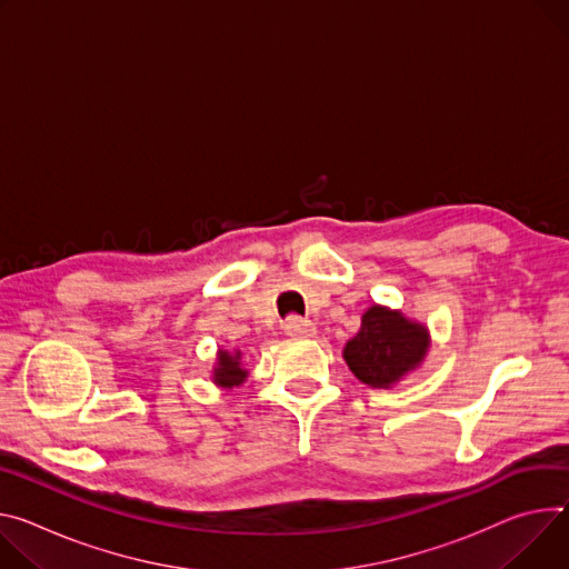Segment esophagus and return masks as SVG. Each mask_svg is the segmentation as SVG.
<instances>
[{
    "instance_id": "esophagus-1",
    "label": "esophagus",
    "mask_w": 569,
    "mask_h": 569,
    "mask_svg": "<svg viewBox=\"0 0 569 569\" xmlns=\"http://www.w3.org/2000/svg\"><path fill=\"white\" fill-rule=\"evenodd\" d=\"M283 331L292 338H308L316 333V325L311 320H303L299 316H290L286 322H283Z\"/></svg>"
}]
</instances>
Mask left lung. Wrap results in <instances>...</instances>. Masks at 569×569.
Wrapping results in <instances>:
<instances>
[{
    "label": "left lung",
    "mask_w": 569,
    "mask_h": 569,
    "mask_svg": "<svg viewBox=\"0 0 569 569\" xmlns=\"http://www.w3.org/2000/svg\"><path fill=\"white\" fill-rule=\"evenodd\" d=\"M429 347L422 325L406 320L401 313L372 306L363 316L358 333L345 347L349 370L368 386L388 388L408 370L420 366Z\"/></svg>",
    "instance_id": "obj_1"
}]
</instances>
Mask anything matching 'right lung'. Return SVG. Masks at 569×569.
Wrapping results in <instances>:
<instances>
[{
	"mask_svg": "<svg viewBox=\"0 0 569 569\" xmlns=\"http://www.w3.org/2000/svg\"><path fill=\"white\" fill-rule=\"evenodd\" d=\"M218 360L220 363L216 368V383H220L224 388H233V386L242 383L247 372L240 368V351H236V353L220 351Z\"/></svg>",
	"mask_w": 569,
	"mask_h": 569,
	"instance_id": "obj_1",
	"label": "right lung"
}]
</instances>
